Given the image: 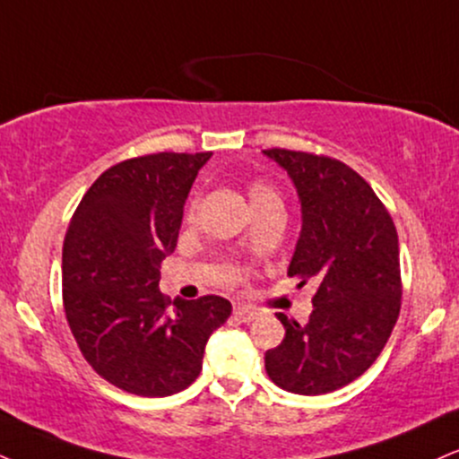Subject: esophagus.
I'll return each mask as SVG.
<instances>
[{"mask_svg": "<svg viewBox=\"0 0 459 459\" xmlns=\"http://www.w3.org/2000/svg\"><path fill=\"white\" fill-rule=\"evenodd\" d=\"M257 310H253V308H248V307H236L234 308V316L238 321H242V324H251V321H255L257 319Z\"/></svg>", "mask_w": 459, "mask_h": 459, "instance_id": "esophagus-1", "label": "esophagus"}]
</instances>
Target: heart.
Masks as SVG:
<instances>
[{
	"instance_id": "1",
	"label": "heart",
	"mask_w": 459,
	"mask_h": 459,
	"mask_svg": "<svg viewBox=\"0 0 459 459\" xmlns=\"http://www.w3.org/2000/svg\"><path fill=\"white\" fill-rule=\"evenodd\" d=\"M248 200H251L253 208H259V206H265V204L281 202V197L270 185L262 183V180H253V183L248 185ZM194 212H195V202L189 206V219L194 217Z\"/></svg>"
}]
</instances>
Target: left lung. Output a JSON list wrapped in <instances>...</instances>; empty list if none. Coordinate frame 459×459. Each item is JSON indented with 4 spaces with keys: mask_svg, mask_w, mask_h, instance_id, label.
Segmentation results:
<instances>
[{
    "mask_svg": "<svg viewBox=\"0 0 459 459\" xmlns=\"http://www.w3.org/2000/svg\"><path fill=\"white\" fill-rule=\"evenodd\" d=\"M302 202V231L287 274L316 285L307 324L285 325L265 351V372L281 389L330 394L364 375L400 315L398 231L385 204L347 163L304 151L268 149Z\"/></svg>",
    "mask_w": 459,
    "mask_h": 459,
    "instance_id": "left-lung-1",
    "label": "left lung"
}]
</instances>
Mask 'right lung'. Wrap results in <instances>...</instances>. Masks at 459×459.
I'll return each mask as SVG.
<instances>
[{
    "mask_svg": "<svg viewBox=\"0 0 459 459\" xmlns=\"http://www.w3.org/2000/svg\"><path fill=\"white\" fill-rule=\"evenodd\" d=\"M212 152H152L106 169L82 195L64 240V310L89 366L123 392L161 398L200 377L208 336L228 321L219 296L160 291L185 200Z\"/></svg>",
    "mask_w": 459,
    "mask_h": 459,
    "instance_id": "obj_1",
    "label": "right lung"
}]
</instances>
